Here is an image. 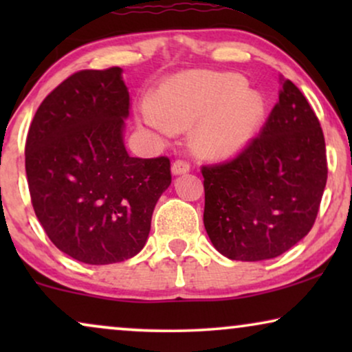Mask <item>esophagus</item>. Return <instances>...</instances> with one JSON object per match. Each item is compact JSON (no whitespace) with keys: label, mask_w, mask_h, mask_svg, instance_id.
Returning <instances> with one entry per match:
<instances>
[{"label":"esophagus","mask_w":352,"mask_h":352,"mask_svg":"<svg viewBox=\"0 0 352 352\" xmlns=\"http://www.w3.org/2000/svg\"><path fill=\"white\" fill-rule=\"evenodd\" d=\"M189 170H190V165L184 160H176L171 165V171H173V175H175V176L186 175V173H189Z\"/></svg>","instance_id":"1"}]
</instances>
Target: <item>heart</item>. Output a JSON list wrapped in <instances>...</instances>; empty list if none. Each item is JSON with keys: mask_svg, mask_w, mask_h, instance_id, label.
Masks as SVG:
<instances>
[{"mask_svg": "<svg viewBox=\"0 0 352 352\" xmlns=\"http://www.w3.org/2000/svg\"><path fill=\"white\" fill-rule=\"evenodd\" d=\"M266 117V100L248 91L237 75L186 74L158 89L144 118L158 129L181 131L199 125L192 138L195 152L223 158L248 146Z\"/></svg>", "mask_w": 352, "mask_h": 352, "instance_id": "1", "label": "heart"}]
</instances>
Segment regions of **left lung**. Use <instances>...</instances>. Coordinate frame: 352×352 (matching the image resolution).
Here are the masks:
<instances>
[{
	"instance_id": "1",
	"label": "left lung",
	"mask_w": 352,
	"mask_h": 352,
	"mask_svg": "<svg viewBox=\"0 0 352 352\" xmlns=\"http://www.w3.org/2000/svg\"><path fill=\"white\" fill-rule=\"evenodd\" d=\"M280 81L261 133L234 160L201 166L206 234L235 261L280 256L306 237L327 184L319 120L301 91Z\"/></svg>"
}]
</instances>
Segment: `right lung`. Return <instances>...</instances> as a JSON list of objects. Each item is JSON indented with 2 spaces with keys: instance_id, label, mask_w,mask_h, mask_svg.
Returning <instances> with one entry per match:
<instances>
[{
  "instance_id": "obj_1",
  "label": "right lung",
  "mask_w": 352,
  "mask_h": 352,
  "mask_svg": "<svg viewBox=\"0 0 352 352\" xmlns=\"http://www.w3.org/2000/svg\"><path fill=\"white\" fill-rule=\"evenodd\" d=\"M122 72L81 70L62 81L38 107L25 144L38 221L60 252L96 266L141 252L171 184L166 157L136 158L124 148Z\"/></svg>"
}]
</instances>
